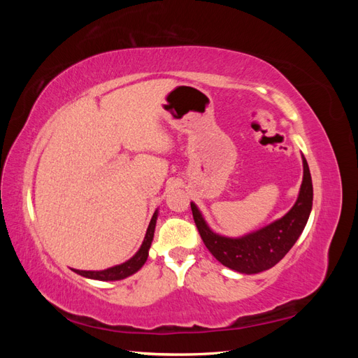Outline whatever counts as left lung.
<instances>
[{"label":"left lung","mask_w":358,"mask_h":358,"mask_svg":"<svg viewBox=\"0 0 358 358\" xmlns=\"http://www.w3.org/2000/svg\"><path fill=\"white\" fill-rule=\"evenodd\" d=\"M303 159V180L294 206L280 220L242 237L213 233L194 203L191 210L201 239L221 264L239 273L254 275L278 264L300 237L312 210L313 188L308 161Z\"/></svg>","instance_id":"left-lung-1"}]
</instances>
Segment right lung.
<instances>
[{
    "mask_svg": "<svg viewBox=\"0 0 358 358\" xmlns=\"http://www.w3.org/2000/svg\"><path fill=\"white\" fill-rule=\"evenodd\" d=\"M157 218H158V210H155L152 220L149 222V227L146 230V236L145 241L140 246L138 251L136 252L134 257H131L128 262L117 264L113 267H109L106 270H76L73 268L76 273L90 278V279H96V280H119V279H125L128 276H131L133 273H136L137 270L142 268V266L146 263L148 255H149V248L150 243H152L154 239V231H155V225H157Z\"/></svg>",
    "mask_w": 358,
    "mask_h": 358,
    "instance_id": "right-lung-1",
    "label": "right lung"
}]
</instances>
